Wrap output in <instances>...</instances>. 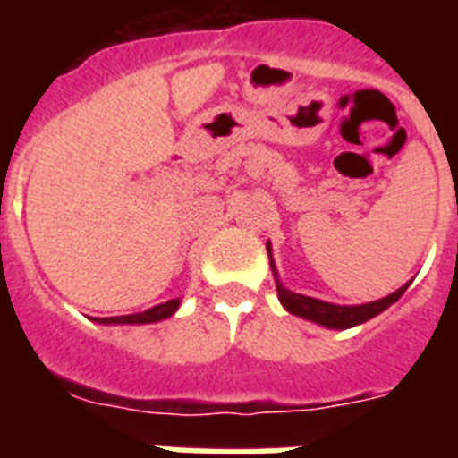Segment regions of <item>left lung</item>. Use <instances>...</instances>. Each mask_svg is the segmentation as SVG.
Here are the masks:
<instances>
[{
    "instance_id": "obj_1",
    "label": "left lung",
    "mask_w": 458,
    "mask_h": 458,
    "mask_svg": "<svg viewBox=\"0 0 458 458\" xmlns=\"http://www.w3.org/2000/svg\"><path fill=\"white\" fill-rule=\"evenodd\" d=\"M266 250H268L270 270H273L275 275V286H277V295L282 307H284L289 314H295V317L305 318V321L318 323V326L323 327H333V330H346V327L360 326V323H365L369 321V318L378 317L380 311H386L387 307L394 305V302L403 295V291L408 289V284H411V282H408V284L399 286V289L392 291V293L386 295V298H380V301H374V302H365V305H335V302L318 301V298H310V295L293 293V291L286 289V286L279 282L270 242H266Z\"/></svg>"
}]
</instances>
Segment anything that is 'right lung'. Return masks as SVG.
Instances as JSON below:
<instances>
[{
	"label": "right lung",
	"instance_id": "1",
	"mask_svg": "<svg viewBox=\"0 0 458 458\" xmlns=\"http://www.w3.org/2000/svg\"><path fill=\"white\" fill-rule=\"evenodd\" d=\"M179 307H181V298H172V301L160 302V305L151 307V310H147V311H140V314H125V317H107V318H91V321L103 323V326H141V323L165 321V318L174 317Z\"/></svg>",
	"mask_w": 458,
	"mask_h": 458
}]
</instances>
